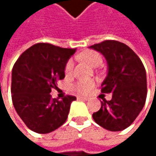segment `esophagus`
<instances>
[{"mask_svg": "<svg viewBox=\"0 0 156 156\" xmlns=\"http://www.w3.org/2000/svg\"><path fill=\"white\" fill-rule=\"evenodd\" d=\"M78 99L83 100V101H87L88 100V98H85V97H78Z\"/></svg>", "mask_w": 156, "mask_h": 156, "instance_id": "obj_1", "label": "esophagus"}]
</instances>
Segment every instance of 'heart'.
I'll use <instances>...</instances> for the list:
<instances>
[{
  "mask_svg": "<svg viewBox=\"0 0 156 156\" xmlns=\"http://www.w3.org/2000/svg\"><path fill=\"white\" fill-rule=\"evenodd\" d=\"M78 58L93 67H97V66L100 65L103 61L102 55L95 50L83 51L80 55H78ZM73 69H74L73 60L72 59L68 60V62L65 66V69H64L66 76L71 75V73L73 72ZM95 85H96V81L94 79H81L72 85V89L78 94L87 95L92 90V88L95 87Z\"/></svg>",
  "mask_w": 156,
  "mask_h": 156,
  "instance_id": "heart-1",
  "label": "heart"
}]
</instances>
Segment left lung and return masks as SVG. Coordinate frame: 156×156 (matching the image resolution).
I'll return each mask as SVG.
<instances>
[{"label":"left lung","instance_id":"left-lung-1","mask_svg":"<svg viewBox=\"0 0 156 156\" xmlns=\"http://www.w3.org/2000/svg\"><path fill=\"white\" fill-rule=\"evenodd\" d=\"M104 55L108 72L101 85V92L112 93V99L102 98L101 108L93 119L109 131L128 127L143 109L146 95V73L139 57L125 43L104 41L90 46Z\"/></svg>","mask_w":156,"mask_h":156}]
</instances>
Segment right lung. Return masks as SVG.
Instances as JSON below:
<instances>
[{
  "mask_svg": "<svg viewBox=\"0 0 156 156\" xmlns=\"http://www.w3.org/2000/svg\"><path fill=\"white\" fill-rule=\"evenodd\" d=\"M76 48L37 43L17 59L12 73V98L16 112L28 128L39 134L50 133L67 120L72 101L67 95L52 98V88L65 78V66Z\"/></svg>",
  "mask_w": 156,
  "mask_h": 156,
  "instance_id": "obj_1",
  "label": "right lung"
}]
</instances>
